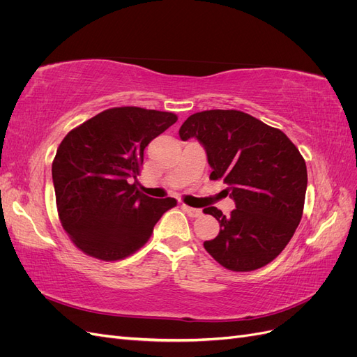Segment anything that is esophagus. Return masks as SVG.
<instances>
[{
  "label": "esophagus",
  "mask_w": 357,
  "mask_h": 357,
  "mask_svg": "<svg viewBox=\"0 0 357 357\" xmlns=\"http://www.w3.org/2000/svg\"><path fill=\"white\" fill-rule=\"evenodd\" d=\"M181 208L185 210L190 218H198V215H201L202 214V211L199 210V208H193V207H189V205H186V204H181Z\"/></svg>",
  "instance_id": "obj_1"
}]
</instances>
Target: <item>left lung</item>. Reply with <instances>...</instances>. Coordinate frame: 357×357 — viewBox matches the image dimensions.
<instances>
[{
    "label": "left lung",
    "mask_w": 357,
    "mask_h": 357,
    "mask_svg": "<svg viewBox=\"0 0 357 357\" xmlns=\"http://www.w3.org/2000/svg\"><path fill=\"white\" fill-rule=\"evenodd\" d=\"M183 142L195 137L204 146L211 180L222 178L235 202L229 218L204 208L220 225L204 247L222 266L255 271L284 250L304 210L307 165L284 132L238 110H205L180 128Z\"/></svg>",
    "instance_id": "left-lung-1"
}]
</instances>
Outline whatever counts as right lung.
<instances>
[{"label": "right lung", "instance_id": "right-lung-1", "mask_svg": "<svg viewBox=\"0 0 357 357\" xmlns=\"http://www.w3.org/2000/svg\"><path fill=\"white\" fill-rule=\"evenodd\" d=\"M177 122L169 112L114 107L74 128L52 164L62 228L80 250L121 261L143 247L174 198L138 189L144 149Z\"/></svg>", "mask_w": 357, "mask_h": 357}]
</instances>
